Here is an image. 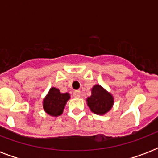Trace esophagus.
I'll use <instances>...</instances> for the list:
<instances>
[{
  "label": "esophagus",
  "instance_id": "esophagus-1",
  "mask_svg": "<svg viewBox=\"0 0 158 158\" xmlns=\"http://www.w3.org/2000/svg\"><path fill=\"white\" fill-rule=\"evenodd\" d=\"M73 96H74V98H79V97H80V91H79V90L74 91V93H73Z\"/></svg>",
  "mask_w": 158,
  "mask_h": 158
}]
</instances>
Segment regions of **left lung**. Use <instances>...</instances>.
I'll use <instances>...</instances> for the list:
<instances>
[{"label":"left lung","instance_id":"8db88e82","mask_svg":"<svg viewBox=\"0 0 158 158\" xmlns=\"http://www.w3.org/2000/svg\"><path fill=\"white\" fill-rule=\"evenodd\" d=\"M87 104L97 115H105L112 107L114 98L101 85L96 84L92 89V95L87 98Z\"/></svg>","mask_w":158,"mask_h":158}]
</instances>
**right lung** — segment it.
Here are the masks:
<instances>
[{
  "label": "right lung",
  "mask_w": 158,
  "mask_h": 158,
  "mask_svg": "<svg viewBox=\"0 0 158 158\" xmlns=\"http://www.w3.org/2000/svg\"><path fill=\"white\" fill-rule=\"evenodd\" d=\"M70 96L68 93L62 94L59 89L52 88L43 100V109L48 115L52 116H59L63 113L67 101Z\"/></svg>",
  "instance_id": "right-lung-1"
}]
</instances>
